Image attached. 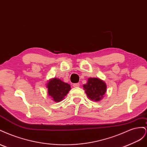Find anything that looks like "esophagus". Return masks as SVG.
Instances as JSON below:
<instances>
[{
	"label": "esophagus",
	"mask_w": 147,
	"mask_h": 147,
	"mask_svg": "<svg viewBox=\"0 0 147 147\" xmlns=\"http://www.w3.org/2000/svg\"><path fill=\"white\" fill-rule=\"evenodd\" d=\"M74 87L75 88H77V87H79L80 86V83H74V85H73Z\"/></svg>",
	"instance_id": "1"
}]
</instances>
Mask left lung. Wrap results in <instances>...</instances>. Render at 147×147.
<instances>
[{
  "mask_svg": "<svg viewBox=\"0 0 147 147\" xmlns=\"http://www.w3.org/2000/svg\"><path fill=\"white\" fill-rule=\"evenodd\" d=\"M83 88L89 98L95 101L102 99L107 90L105 82L97 78H88L87 83L84 84Z\"/></svg>",
  "mask_w": 147,
  "mask_h": 147,
  "instance_id": "left-lung-1",
  "label": "left lung"
}]
</instances>
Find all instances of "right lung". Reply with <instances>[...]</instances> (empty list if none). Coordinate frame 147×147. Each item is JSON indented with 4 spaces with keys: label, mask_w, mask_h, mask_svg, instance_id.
<instances>
[{
    "label": "right lung",
    "mask_w": 147,
    "mask_h": 147,
    "mask_svg": "<svg viewBox=\"0 0 147 147\" xmlns=\"http://www.w3.org/2000/svg\"><path fill=\"white\" fill-rule=\"evenodd\" d=\"M47 88L49 96L57 102L63 100L71 89L70 84L58 78L51 79L47 84Z\"/></svg>",
    "instance_id": "obj_1"
}]
</instances>
